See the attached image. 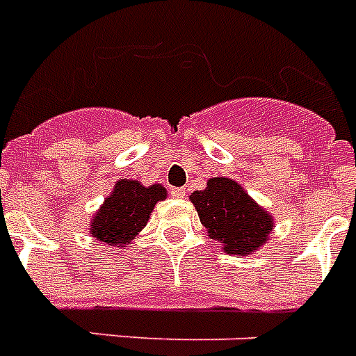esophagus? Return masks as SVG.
<instances>
[{
    "label": "esophagus",
    "mask_w": 356,
    "mask_h": 356,
    "mask_svg": "<svg viewBox=\"0 0 356 356\" xmlns=\"http://www.w3.org/2000/svg\"><path fill=\"white\" fill-rule=\"evenodd\" d=\"M170 193L173 197H184L186 195V190L184 188H170Z\"/></svg>",
    "instance_id": "esophagus-1"
}]
</instances>
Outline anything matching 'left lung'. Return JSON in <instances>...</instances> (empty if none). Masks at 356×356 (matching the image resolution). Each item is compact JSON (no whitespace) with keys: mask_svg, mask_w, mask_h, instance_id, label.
Instances as JSON below:
<instances>
[{"mask_svg":"<svg viewBox=\"0 0 356 356\" xmlns=\"http://www.w3.org/2000/svg\"><path fill=\"white\" fill-rule=\"evenodd\" d=\"M190 201L208 236L223 243L227 254L245 256L258 250L273 230V218L232 179H210L204 190L190 195Z\"/></svg>","mask_w":356,"mask_h":356,"instance_id":"1","label":"left lung"}]
</instances>
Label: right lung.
<instances>
[{"mask_svg": "<svg viewBox=\"0 0 356 356\" xmlns=\"http://www.w3.org/2000/svg\"><path fill=\"white\" fill-rule=\"evenodd\" d=\"M164 197L166 188L161 184L146 188L137 181H118L91 223L93 238L124 247L146 227L155 203Z\"/></svg>", "mask_w": 356, "mask_h": 356, "instance_id": "1", "label": "right lung"}]
</instances>
